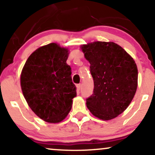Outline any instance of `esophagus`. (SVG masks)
<instances>
[{"mask_svg":"<svg viewBox=\"0 0 155 155\" xmlns=\"http://www.w3.org/2000/svg\"><path fill=\"white\" fill-rule=\"evenodd\" d=\"M76 87H77V90L78 91H80V88H81V84H77V85H76Z\"/></svg>","mask_w":155,"mask_h":155,"instance_id":"esophagus-1","label":"esophagus"}]
</instances>
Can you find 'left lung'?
Returning a JSON list of instances; mask_svg holds the SVG:
<instances>
[{
    "label": "left lung",
    "mask_w": 155,
    "mask_h": 155,
    "mask_svg": "<svg viewBox=\"0 0 155 155\" xmlns=\"http://www.w3.org/2000/svg\"><path fill=\"white\" fill-rule=\"evenodd\" d=\"M80 48L90 63L94 80V93L87 99V107L99 119H113L128 108L136 92V63L112 41L91 42Z\"/></svg>",
    "instance_id": "8db88e82"
}]
</instances>
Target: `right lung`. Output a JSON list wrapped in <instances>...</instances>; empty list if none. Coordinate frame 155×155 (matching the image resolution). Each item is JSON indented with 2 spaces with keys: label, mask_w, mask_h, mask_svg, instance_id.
I'll return each instance as SVG.
<instances>
[{
  "label": "right lung",
  "mask_w": 155,
  "mask_h": 155,
  "mask_svg": "<svg viewBox=\"0 0 155 155\" xmlns=\"http://www.w3.org/2000/svg\"><path fill=\"white\" fill-rule=\"evenodd\" d=\"M69 50L51 43L35 50L21 72L20 85L27 104L44 121L58 124L71 110L76 97L71 68L66 63Z\"/></svg>",
  "instance_id": "obj_1"
}]
</instances>
